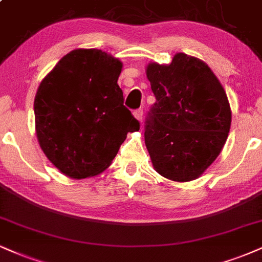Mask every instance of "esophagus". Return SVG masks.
Masks as SVG:
<instances>
[{"instance_id": "34e87169", "label": "esophagus", "mask_w": 262, "mask_h": 262, "mask_svg": "<svg viewBox=\"0 0 262 262\" xmlns=\"http://www.w3.org/2000/svg\"><path fill=\"white\" fill-rule=\"evenodd\" d=\"M133 115H134V117L138 119V121H141V119H143V110H140V108L135 110Z\"/></svg>"}]
</instances>
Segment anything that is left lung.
I'll return each mask as SVG.
<instances>
[{
  "label": "left lung",
  "instance_id": "8db88e82",
  "mask_svg": "<svg viewBox=\"0 0 262 262\" xmlns=\"http://www.w3.org/2000/svg\"><path fill=\"white\" fill-rule=\"evenodd\" d=\"M156 102L145 122V145L154 168L167 179L189 182L217 159L232 112L226 91L206 63L177 53L169 64L146 68Z\"/></svg>",
  "mask_w": 262,
  "mask_h": 262
}]
</instances>
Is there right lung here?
I'll return each mask as SVG.
<instances>
[{"label":"right lung","mask_w":262,"mask_h":262,"mask_svg":"<svg viewBox=\"0 0 262 262\" xmlns=\"http://www.w3.org/2000/svg\"><path fill=\"white\" fill-rule=\"evenodd\" d=\"M122 62L96 49L73 50L43 78L34 101L39 144L63 174L81 179L111 165L140 128L123 105Z\"/></svg>","instance_id":"obj_1"}]
</instances>
